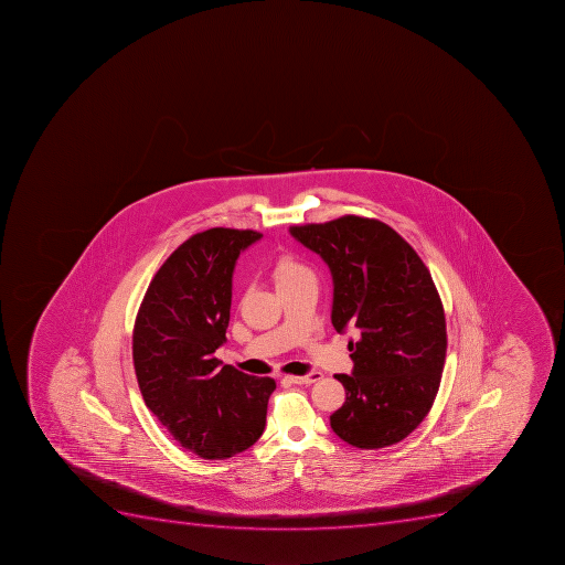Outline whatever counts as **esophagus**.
<instances>
[{
	"instance_id": "1",
	"label": "esophagus",
	"mask_w": 565,
	"mask_h": 565,
	"mask_svg": "<svg viewBox=\"0 0 565 565\" xmlns=\"http://www.w3.org/2000/svg\"><path fill=\"white\" fill-rule=\"evenodd\" d=\"M320 380H322L320 372H309V374L306 375H288V377H286V381L294 384H313Z\"/></svg>"
}]
</instances>
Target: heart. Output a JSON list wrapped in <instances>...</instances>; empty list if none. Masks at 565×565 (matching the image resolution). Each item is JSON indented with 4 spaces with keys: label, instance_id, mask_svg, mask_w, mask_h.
I'll list each match as a JSON object with an SVG mask.
<instances>
[{
    "label": "heart",
    "instance_id": "obj_1",
    "mask_svg": "<svg viewBox=\"0 0 565 565\" xmlns=\"http://www.w3.org/2000/svg\"><path fill=\"white\" fill-rule=\"evenodd\" d=\"M271 277L276 280L277 289L294 285L297 280L313 277L308 266L302 265L294 256H279L271 266Z\"/></svg>",
    "mask_w": 565,
    "mask_h": 565
}]
</instances>
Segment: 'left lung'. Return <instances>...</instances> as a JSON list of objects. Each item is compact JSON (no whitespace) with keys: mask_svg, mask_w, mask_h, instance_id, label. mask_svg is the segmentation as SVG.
I'll return each instance as SVG.
<instances>
[{"mask_svg":"<svg viewBox=\"0 0 565 565\" xmlns=\"http://www.w3.org/2000/svg\"><path fill=\"white\" fill-rule=\"evenodd\" d=\"M289 233L329 266L332 326L354 332L352 374L334 375L345 403L331 415L332 431L360 449L394 446L426 418L446 363V315L431 274L380 220L347 214Z\"/></svg>","mask_w":565,"mask_h":565,"instance_id":"8db88e82","label":"left lung"}]
</instances>
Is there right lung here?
<instances>
[{
  "label": "right lung",
  "instance_id": "1",
  "mask_svg": "<svg viewBox=\"0 0 565 565\" xmlns=\"http://www.w3.org/2000/svg\"><path fill=\"white\" fill-rule=\"evenodd\" d=\"M256 231L193 234L162 263L134 323L132 358L148 409L184 449L227 460L254 446L276 381L222 365L237 257Z\"/></svg>",
  "mask_w": 565,
  "mask_h": 565
}]
</instances>
